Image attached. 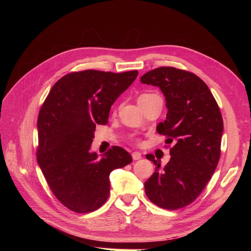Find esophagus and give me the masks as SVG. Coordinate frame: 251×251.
I'll return each mask as SVG.
<instances>
[{
  "label": "esophagus",
  "instance_id": "1",
  "mask_svg": "<svg viewBox=\"0 0 251 251\" xmlns=\"http://www.w3.org/2000/svg\"><path fill=\"white\" fill-rule=\"evenodd\" d=\"M132 158L134 159V160H139V159L142 158V156L139 151H134V153L132 154Z\"/></svg>",
  "mask_w": 251,
  "mask_h": 251
}]
</instances>
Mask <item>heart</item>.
I'll return each mask as SVG.
<instances>
[{
    "instance_id": "1",
    "label": "heart",
    "mask_w": 251,
    "mask_h": 251,
    "mask_svg": "<svg viewBox=\"0 0 251 251\" xmlns=\"http://www.w3.org/2000/svg\"><path fill=\"white\" fill-rule=\"evenodd\" d=\"M151 95H154V94H148V93L141 94V95L139 96V98H138V100H144V98H148V97H150V96H151Z\"/></svg>"
}]
</instances>
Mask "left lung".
I'll return each instance as SVG.
<instances>
[{
  "label": "left lung",
  "mask_w": 251,
  "mask_h": 251,
  "mask_svg": "<svg viewBox=\"0 0 251 251\" xmlns=\"http://www.w3.org/2000/svg\"><path fill=\"white\" fill-rule=\"evenodd\" d=\"M157 86L165 96L168 114L157 132L166 136L171 160L163 168L154 155L156 171L144 183L148 198L157 206L175 210L193 203L206 186L221 155L223 119L207 85L196 74L160 67L140 78Z\"/></svg>",
  "instance_id": "left-lung-1"
}]
</instances>
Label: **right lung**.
I'll use <instances>...</instances> for the list:
<instances>
[{
	"label": "right lung",
	"mask_w": 251,
	"mask_h": 251,
	"mask_svg": "<svg viewBox=\"0 0 251 251\" xmlns=\"http://www.w3.org/2000/svg\"><path fill=\"white\" fill-rule=\"evenodd\" d=\"M138 71L85 70L58 79L37 117L36 159L56 199L78 214L107 201L110 174L132 162L130 153L113 147L101 158L91 153L96 125L108 123L111 105L132 85Z\"/></svg>",
	"instance_id": "1"
}]
</instances>
